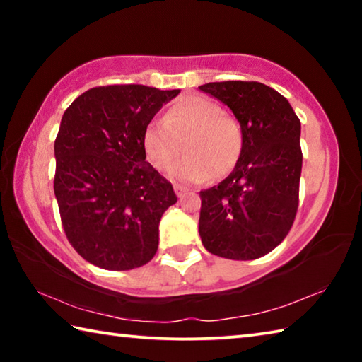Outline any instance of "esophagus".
I'll list each match as a JSON object with an SVG mask.
<instances>
[{"label": "esophagus", "instance_id": "obj_1", "mask_svg": "<svg viewBox=\"0 0 362 362\" xmlns=\"http://www.w3.org/2000/svg\"><path fill=\"white\" fill-rule=\"evenodd\" d=\"M174 189H175V194L179 196V198H183V196H185V192H187V189L183 188V187H180V185H174Z\"/></svg>", "mask_w": 362, "mask_h": 362}]
</instances>
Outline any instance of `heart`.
I'll return each instance as SVG.
<instances>
[{"instance_id":"heart-1","label":"heart","mask_w":362,"mask_h":362,"mask_svg":"<svg viewBox=\"0 0 362 362\" xmlns=\"http://www.w3.org/2000/svg\"><path fill=\"white\" fill-rule=\"evenodd\" d=\"M142 145L146 159L161 173L173 166L182 150L187 151L170 175L180 183H201L236 168L244 134L241 122L225 113L217 102L187 95L166 110L163 121L153 119L146 124Z\"/></svg>"}]
</instances>
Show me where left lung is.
Returning a JSON list of instances; mask_svg holds the SVG:
<instances>
[{"mask_svg":"<svg viewBox=\"0 0 362 362\" xmlns=\"http://www.w3.org/2000/svg\"><path fill=\"white\" fill-rule=\"evenodd\" d=\"M199 89L228 105L244 134L233 173L199 193L201 241L223 259H259L283 243L296 220L300 119L286 97L262 83H207Z\"/></svg>","mask_w":362,"mask_h":362,"instance_id":"1","label":"left lung"}]
</instances>
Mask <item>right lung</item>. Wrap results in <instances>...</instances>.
<instances>
[{
  "instance_id": "1",
  "label": "right lung",
  "mask_w": 362,
  "mask_h": 362,
  "mask_svg": "<svg viewBox=\"0 0 362 362\" xmlns=\"http://www.w3.org/2000/svg\"><path fill=\"white\" fill-rule=\"evenodd\" d=\"M180 89L99 86L65 110L54 144L60 220L93 265L124 272L155 257L159 220L177 203L173 183L145 161L142 136Z\"/></svg>"
}]
</instances>
